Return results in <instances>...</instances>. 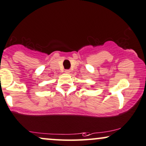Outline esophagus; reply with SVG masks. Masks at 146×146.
I'll list each match as a JSON object with an SVG mask.
<instances>
[{"label": "esophagus", "instance_id": "34e87169", "mask_svg": "<svg viewBox=\"0 0 146 146\" xmlns=\"http://www.w3.org/2000/svg\"><path fill=\"white\" fill-rule=\"evenodd\" d=\"M70 70H65V73H66V74H70Z\"/></svg>", "mask_w": 146, "mask_h": 146}]
</instances>
